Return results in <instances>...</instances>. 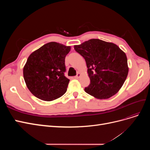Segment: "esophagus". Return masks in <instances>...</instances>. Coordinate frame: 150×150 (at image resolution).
Masks as SVG:
<instances>
[{
    "label": "esophagus",
    "instance_id": "esophagus-1",
    "mask_svg": "<svg viewBox=\"0 0 150 150\" xmlns=\"http://www.w3.org/2000/svg\"><path fill=\"white\" fill-rule=\"evenodd\" d=\"M80 76H81V74H80V73H79V72H78V73L77 74V75L74 77V78H75L76 79H79Z\"/></svg>",
    "mask_w": 150,
    "mask_h": 150
}]
</instances>
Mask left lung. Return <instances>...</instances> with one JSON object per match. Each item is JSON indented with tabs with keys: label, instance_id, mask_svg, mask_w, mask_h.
Wrapping results in <instances>:
<instances>
[{
	"label": "left lung",
	"instance_id": "left-lung-1",
	"mask_svg": "<svg viewBox=\"0 0 150 150\" xmlns=\"http://www.w3.org/2000/svg\"><path fill=\"white\" fill-rule=\"evenodd\" d=\"M86 61L90 84L86 93L97 99H108L123 85L129 68L126 54L112 42L92 39L74 46Z\"/></svg>",
	"mask_w": 150,
	"mask_h": 150
}]
</instances>
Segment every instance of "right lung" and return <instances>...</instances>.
<instances>
[{
	"label": "right lung",
	"instance_id": "add662e5",
	"mask_svg": "<svg viewBox=\"0 0 150 150\" xmlns=\"http://www.w3.org/2000/svg\"><path fill=\"white\" fill-rule=\"evenodd\" d=\"M70 50V46L51 42L29 56L23 75L27 87L34 96L51 101L65 94L69 82L64 76L65 57Z\"/></svg>",
	"mask_w": 150,
	"mask_h": 150
}]
</instances>
